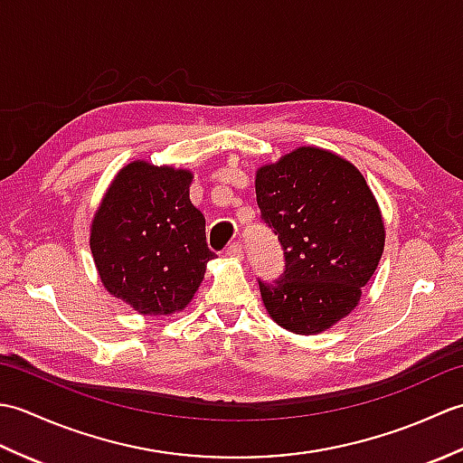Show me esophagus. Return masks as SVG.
<instances>
[{
	"label": "esophagus",
	"mask_w": 463,
	"mask_h": 463,
	"mask_svg": "<svg viewBox=\"0 0 463 463\" xmlns=\"http://www.w3.org/2000/svg\"><path fill=\"white\" fill-rule=\"evenodd\" d=\"M226 257H232V259H242V244L241 242H231L229 247L224 250Z\"/></svg>",
	"instance_id": "obj_1"
}]
</instances>
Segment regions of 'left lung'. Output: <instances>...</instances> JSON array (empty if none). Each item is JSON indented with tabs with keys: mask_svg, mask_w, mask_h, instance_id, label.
Instances as JSON below:
<instances>
[{
	"mask_svg": "<svg viewBox=\"0 0 463 463\" xmlns=\"http://www.w3.org/2000/svg\"><path fill=\"white\" fill-rule=\"evenodd\" d=\"M260 219L279 234L284 272L259 280L272 320L318 334L356 307L383 252V221L362 173L318 146L257 171Z\"/></svg>",
	"mask_w": 463,
	"mask_h": 463,
	"instance_id": "1",
	"label": "left lung"
}]
</instances>
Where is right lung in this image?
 Masks as SVG:
<instances>
[{
	"instance_id": "add662e5",
	"label": "right lung",
	"mask_w": 463,
	"mask_h": 463,
	"mask_svg": "<svg viewBox=\"0 0 463 463\" xmlns=\"http://www.w3.org/2000/svg\"><path fill=\"white\" fill-rule=\"evenodd\" d=\"M191 171L135 161L117 173L91 224L103 287L149 317L183 310L214 252L189 199Z\"/></svg>"
}]
</instances>
